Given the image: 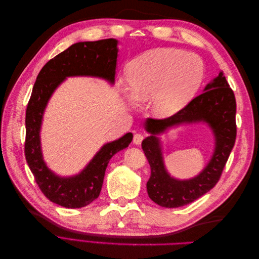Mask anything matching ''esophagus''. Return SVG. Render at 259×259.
I'll use <instances>...</instances> for the list:
<instances>
[{"mask_svg":"<svg viewBox=\"0 0 259 259\" xmlns=\"http://www.w3.org/2000/svg\"><path fill=\"white\" fill-rule=\"evenodd\" d=\"M144 139V135L140 134V133H137V134L134 135V138H133V143L135 145H140Z\"/></svg>","mask_w":259,"mask_h":259,"instance_id":"34e87169","label":"esophagus"}]
</instances>
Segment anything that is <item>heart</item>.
I'll return each mask as SVG.
<instances>
[{"instance_id": "heart-1", "label": "heart", "mask_w": 259, "mask_h": 259, "mask_svg": "<svg viewBox=\"0 0 259 259\" xmlns=\"http://www.w3.org/2000/svg\"><path fill=\"white\" fill-rule=\"evenodd\" d=\"M132 92L128 103L151 99L154 116L166 119L188 105L204 77V65L195 54L177 49H156L133 60L127 68Z\"/></svg>"}]
</instances>
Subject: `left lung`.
Instances as JSON below:
<instances>
[{"label":"left lung","instance_id":"8db88e82","mask_svg":"<svg viewBox=\"0 0 259 259\" xmlns=\"http://www.w3.org/2000/svg\"><path fill=\"white\" fill-rule=\"evenodd\" d=\"M237 104L234 94L223 71L206 84L203 93L183 110L167 119H147L144 123L150 136L144 139L143 150L151 168L147 183L148 195L154 203L167 208L189 204L208 192L217 184L234 146L237 136ZM205 122L213 132L214 151L207 166L189 180H178L166 169L158 135L169 128Z\"/></svg>","mask_w":259,"mask_h":259}]
</instances>
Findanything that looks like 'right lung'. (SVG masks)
<instances>
[{
    "label": "right lung",
    "instance_id": "right-lung-1",
    "mask_svg": "<svg viewBox=\"0 0 259 259\" xmlns=\"http://www.w3.org/2000/svg\"><path fill=\"white\" fill-rule=\"evenodd\" d=\"M117 44L119 41L115 38L74 43L46 62L34 83L26 112V160L45 197L60 206L80 208L96 200L109 161L128 147L133 134L126 133L119 139L105 144L79 174L59 176L48 167L43 159L40 134L45 109L54 92L67 77H98L113 85Z\"/></svg>",
    "mask_w": 259,
    "mask_h": 259
}]
</instances>
